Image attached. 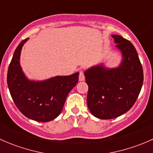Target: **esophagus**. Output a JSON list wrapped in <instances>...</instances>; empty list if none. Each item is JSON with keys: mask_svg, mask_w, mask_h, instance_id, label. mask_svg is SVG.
Returning a JSON list of instances; mask_svg holds the SVG:
<instances>
[{"mask_svg": "<svg viewBox=\"0 0 153 153\" xmlns=\"http://www.w3.org/2000/svg\"><path fill=\"white\" fill-rule=\"evenodd\" d=\"M85 79V77H84V74L83 70H80L79 71V81H84Z\"/></svg>", "mask_w": 153, "mask_h": 153, "instance_id": "1", "label": "esophagus"}]
</instances>
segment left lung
Listing matches in <instances>:
<instances>
[{
    "label": "left lung",
    "mask_w": 153,
    "mask_h": 153,
    "mask_svg": "<svg viewBox=\"0 0 153 153\" xmlns=\"http://www.w3.org/2000/svg\"><path fill=\"white\" fill-rule=\"evenodd\" d=\"M112 37L122 55L120 65L108 68L101 64L84 72L89 87L88 108L100 119H112L129 111L138 98L143 81L142 66L135 47L121 35Z\"/></svg>",
    "instance_id": "obj_1"
}]
</instances>
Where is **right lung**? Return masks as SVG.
<instances>
[{
	"label": "right lung",
	"instance_id": "obj_1",
	"mask_svg": "<svg viewBox=\"0 0 153 153\" xmlns=\"http://www.w3.org/2000/svg\"><path fill=\"white\" fill-rule=\"evenodd\" d=\"M21 41L14 52L7 72V84L18 109L34 121L48 122L61 114L68 94L78 81V72L66 76L52 77L44 81L27 78L20 64L23 46Z\"/></svg>",
	"mask_w": 153,
	"mask_h": 153
}]
</instances>
